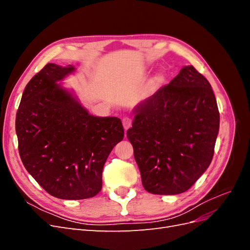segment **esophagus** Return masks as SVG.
<instances>
[{
    "instance_id": "34e87169",
    "label": "esophagus",
    "mask_w": 250,
    "mask_h": 250,
    "mask_svg": "<svg viewBox=\"0 0 250 250\" xmlns=\"http://www.w3.org/2000/svg\"><path fill=\"white\" fill-rule=\"evenodd\" d=\"M122 124H123L124 129H125V130H127L128 128H129V127L131 126V119H129L128 117L123 118V120H122Z\"/></svg>"
}]
</instances>
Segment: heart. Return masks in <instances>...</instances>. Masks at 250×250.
Returning <instances> with one entry per match:
<instances>
[{"mask_svg":"<svg viewBox=\"0 0 250 250\" xmlns=\"http://www.w3.org/2000/svg\"><path fill=\"white\" fill-rule=\"evenodd\" d=\"M166 79H167V73H166V71H164V70H160L155 74V76L153 77L152 84L154 86L160 85L166 81Z\"/></svg>","mask_w":250,"mask_h":250,"instance_id":"obj_1","label":"heart"}]
</instances>
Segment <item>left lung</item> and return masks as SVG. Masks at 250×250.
I'll return each mask as SVG.
<instances>
[{"instance_id": "8db88e82", "label": "left lung", "mask_w": 250, "mask_h": 250, "mask_svg": "<svg viewBox=\"0 0 250 250\" xmlns=\"http://www.w3.org/2000/svg\"><path fill=\"white\" fill-rule=\"evenodd\" d=\"M127 139L149 193L190 188L213 160L220 115L213 89L193 65L133 108Z\"/></svg>"}]
</instances>
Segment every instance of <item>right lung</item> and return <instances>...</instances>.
Listing matches in <instances>:
<instances>
[{
  "label": "right lung",
  "instance_id": "right-lung-1",
  "mask_svg": "<svg viewBox=\"0 0 250 250\" xmlns=\"http://www.w3.org/2000/svg\"><path fill=\"white\" fill-rule=\"evenodd\" d=\"M75 72L72 64L44 65L26 85L16 119L26 170L50 195L66 200L101 191L104 164L124 138L119 118L90 115L63 86Z\"/></svg>",
  "mask_w": 250,
  "mask_h": 250
}]
</instances>
